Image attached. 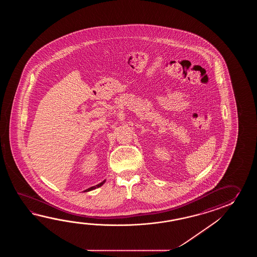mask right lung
I'll return each instance as SVG.
<instances>
[{"label": "right lung", "mask_w": 257, "mask_h": 257, "mask_svg": "<svg viewBox=\"0 0 257 257\" xmlns=\"http://www.w3.org/2000/svg\"><path fill=\"white\" fill-rule=\"evenodd\" d=\"M104 182H105V180L103 181L102 183H100V184H98V185H96L95 186H92V187H90V188H88V189H86L85 191L84 192H87V191H91V190H93V189H95V188H97V187H100V186H103L104 184Z\"/></svg>", "instance_id": "right-lung-1"}]
</instances>
